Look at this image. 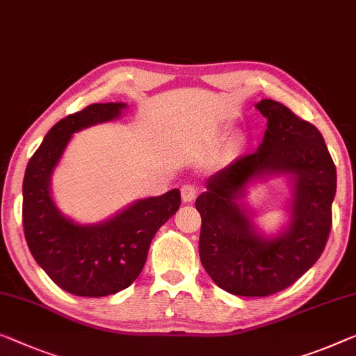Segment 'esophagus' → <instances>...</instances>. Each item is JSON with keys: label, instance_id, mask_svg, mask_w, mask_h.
Listing matches in <instances>:
<instances>
[{"label": "esophagus", "instance_id": "34e87169", "mask_svg": "<svg viewBox=\"0 0 356 356\" xmlns=\"http://www.w3.org/2000/svg\"><path fill=\"white\" fill-rule=\"evenodd\" d=\"M180 192H182V200L185 203H190V201H193L196 198V195H198V188H196L193 184H184Z\"/></svg>", "mask_w": 356, "mask_h": 356}]
</instances>
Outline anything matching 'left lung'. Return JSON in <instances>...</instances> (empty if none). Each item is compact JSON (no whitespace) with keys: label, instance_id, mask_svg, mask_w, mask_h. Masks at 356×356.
<instances>
[{"label":"left lung","instance_id":"8db88e82","mask_svg":"<svg viewBox=\"0 0 356 356\" xmlns=\"http://www.w3.org/2000/svg\"><path fill=\"white\" fill-rule=\"evenodd\" d=\"M261 145L206 180L195 201L201 216L200 259L220 289L265 297L296 283L314 267L331 232L336 166L321 132L283 104L264 99ZM286 175L291 187L289 227L273 237L257 229L242 201L249 183Z\"/></svg>","mask_w":356,"mask_h":356}]
</instances>
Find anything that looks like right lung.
<instances>
[{
	"label": "right lung",
	"mask_w": 356,
	"mask_h": 356,
	"mask_svg": "<svg viewBox=\"0 0 356 356\" xmlns=\"http://www.w3.org/2000/svg\"><path fill=\"white\" fill-rule=\"evenodd\" d=\"M123 102L92 104L51 127L30 158L24 177L22 222L36 264L67 293L81 297L116 294L144 268L153 236L176 214L179 188L137 200L99 224L63 216L51 195V177L75 132L118 120Z\"/></svg>",
	"instance_id": "add662e5"
}]
</instances>
